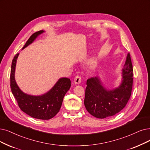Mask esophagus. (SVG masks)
<instances>
[{
	"label": "esophagus",
	"instance_id": "1",
	"mask_svg": "<svg viewBox=\"0 0 150 150\" xmlns=\"http://www.w3.org/2000/svg\"><path fill=\"white\" fill-rule=\"evenodd\" d=\"M81 80H82L81 77L80 76H79V75H77V76L74 77V83H76V84H79V83H81Z\"/></svg>",
	"mask_w": 150,
	"mask_h": 150
}]
</instances>
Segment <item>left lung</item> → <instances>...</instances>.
Segmentation results:
<instances>
[{
  "mask_svg": "<svg viewBox=\"0 0 150 150\" xmlns=\"http://www.w3.org/2000/svg\"><path fill=\"white\" fill-rule=\"evenodd\" d=\"M122 74L120 86L112 90L104 87L98 76L87 79L84 105L91 115L99 119L112 116L120 112L127 105L133 84L132 64L129 53Z\"/></svg>",
  "mask_w": 150,
  "mask_h": 150,
  "instance_id": "1",
  "label": "left lung"
}]
</instances>
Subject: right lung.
I'll list each match as a JSON object with an SVG mask.
<instances>
[{
    "label": "right lung",
    "mask_w": 150,
    "mask_h": 150,
    "mask_svg": "<svg viewBox=\"0 0 150 150\" xmlns=\"http://www.w3.org/2000/svg\"><path fill=\"white\" fill-rule=\"evenodd\" d=\"M44 31L34 33L29 38L23 49L33 43L39 35ZM19 53L14 57L10 71V87L20 108L28 115L35 119L48 120L54 117L59 112L65 94L71 87V81L67 77L59 79L49 92L39 95H28L22 92L15 79L16 63Z\"/></svg>",
    "instance_id": "1"
}]
</instances>
